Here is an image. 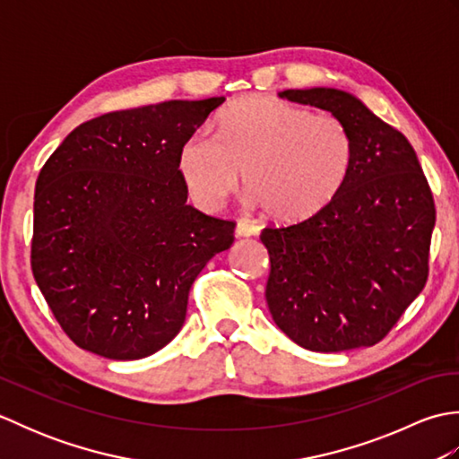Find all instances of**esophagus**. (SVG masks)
Returning a JSON list of instances; mask_svg holds the SVG:
<instances>
[{"label": "esophagus", "instance_id": "esophagus-1", "mask_svg": "<svg viewBox=\"0 0 459 459\" xmlns=\"http://www.w3.org/2000/svg\"><path fill=\"white\" fill-rule=\"evenodd\" d=\"M235 235L237 237H256L258 227H256V224L248 222V221H238L237 229H235Z\"/></svg>", "mask_w": 459, "mask_h": 459}]
</instances>
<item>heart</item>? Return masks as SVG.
<instances>
[{"mask_svg":"<svg viewBox=\"0 0 459 459\" xmlns=\"http://www.w3.org/2000/svg\"><path fill=\"white\" fill-rule=\"evenodd\" d=\"M353 165V138L331 114L274 96H247L224 108L212 138L193 134L178 152V173L199 209L217 212L245 171L248 203L272 219L298 222L337 197Z\"/></svg>","mask_w":459,"mask_h":459,"instance_id":"heart-1","label":"heart"}]
</instances>
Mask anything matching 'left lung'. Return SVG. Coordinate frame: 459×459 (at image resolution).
Masks as SVG:
<instances>
[{"label":"left lung","mask_w":459,"mask_h":459,"mask_svg":"<svg viewBox=\"0 0 459 459\" xmlns=\"http://www.w3.org/2000/svg\"><path fill=\"white\" fill-rule=\"evenodd\" d=\"M280 99L327 110L353 138V165L337 197L314 217L266 227V301L299 347L337 353L378 343L424 290L436 207L404 135L337 89Z\"/></svg>","instance_id":"8db88e82"}]
</instances>
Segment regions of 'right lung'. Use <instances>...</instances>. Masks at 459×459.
Listing matches in <instances>:
<instances>
[{
  "mask_svg": "<svg viewBox=\"0 0 459 459\" xmlns=\"http://www.w3.org/2000/svg\"><path fill=\"white\" fill-rule=\"evenodd\" d=\"M224 102L169 100L66 135L35 185L31 270L58 325L106 359L153 355L179 333L199 272L235 222L187 204L181 143Z\"/></svg>",
  "mask_w": 459,
  "mask_h": 459,
  "instance_id": "right-lung-1",
  "label": "right lung"
}]
</instances>
